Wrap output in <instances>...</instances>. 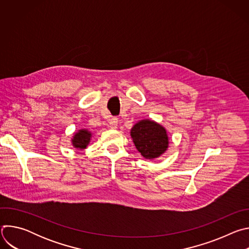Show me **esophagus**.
I'll return each mask as SVG.
<instances>
[{
	"label": "esophagus",
	"instance_id": "esophagus-1",
	"mask_svg": "<svg viewBox=\"0 0 249 249\" xmlns=\"http://www.w3.org/2000/svg\"><path fill=\"white\" fill-rule=\"evenodd\" d=\"M118 126V120L117 118H111L109 121V127L111 129H116Z\"/></svg>",
	"mask_w": 249,
	"mask_h": 249
}]
</instances>
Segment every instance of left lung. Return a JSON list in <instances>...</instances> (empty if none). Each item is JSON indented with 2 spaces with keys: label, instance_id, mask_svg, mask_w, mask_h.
<instances>
[{
  "label": "left lung",
  "instance_id": "8db88e82",
  "mask_svg": "<svg viewBox=\"0 0 249 249\" xmlns=\"http://www.w3.org/2000/svg\"><path fill=\"white\" fill-rule=\"evenodd\" d=\"M130 133L136 149L147 160L160 157L168 148L165 128L153 120L139 121L133 126Z\"/></svg>",
  "mask_w": 249,
  "mask_h": 249
}]
</instances>
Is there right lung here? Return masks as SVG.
<instances>
[{
	"mask_svg": "<svg viewBox=\"0 0 249 249\" xmlns=\"http://www.w3.org/2000/svg\"><path fill=\"white\" fill-rule=\"evenodd\" d=\"M90 138L91 133L89 131H88L87 129H81L77 133H75L72 139V144L78 150H85L89 144Z\"/></svg>",
	"mask_w": 249,
	"mask_h": 249,
	"instance_id": "add662e5",
	"label": "right lung"
}]
</instances>
